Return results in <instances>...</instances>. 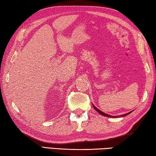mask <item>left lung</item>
Segmentation results:
<instances>
[{"instance_id":"left-lung-1","label":"left lung","mask_w":156,"mask_h":156,"mask_svg":"<svg viewBox=\"0 0 156 156\" xmlns=\"http://www.w3.org/2000/svg\"><path fill=\"white\" fill-rule=\"evenodd\" d=\"M93 107H94V110H97L98 112H99L100 114H101V115H103V116H108V117H112V118H116V117H122V116H127V115H128V114H130L131 113V112H129V113H127V114H123V115H121V116H110V115H109V114H105V113H104V112H102L101 111V110H99V109H97L96 107H95V106L93 105Z\"/></svg>"}]
</instances>
